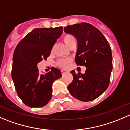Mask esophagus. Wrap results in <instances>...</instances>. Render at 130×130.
Returning a JSON list of instances; mask_svg holds the SVG:
<instances>
[{"instance_id":"1","label":"esophagus","mask_w":130,"mask_h":130,"mask_svg":"<svg viewBox=\"0 0 130 130\" xmlns=\"http://www.w3.org/2000/svg\"><path fill=\"white\" fill-rule=\"evenodd\" d=\"M67 72H68V71H67V70H61V73H62V74H65V73H67Z\"/></svg>"}]
</instances>
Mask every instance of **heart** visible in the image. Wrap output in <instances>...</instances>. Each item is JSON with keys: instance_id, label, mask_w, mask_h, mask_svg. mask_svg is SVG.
Returning a JSON list of instances; mask_svg holds the SVG:
<instances>
[{"instance_id": "b5f03b06", "label": "heart", "mask_w": 130, "mask_h": 130, "mask_svg": "<svg viewBox=\"0 0 130 130\" xmlns=\"http://www.w3.org/2000/svg\"><path fill=\"white\" fill-rule=\"evenodd\" d=\"M63 41L64 43L69 47L73 42H75V39L73 36L70 34H66L63 36ZM69 62V60L68 59L65 58H61L60 60H58V65L60 67L63 68H65L67 66L68 63Z\"/></svg>"}]
</instances>
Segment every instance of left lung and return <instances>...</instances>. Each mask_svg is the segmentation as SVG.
Listing matches in <instances>:
<instances>
[{"instance_id": "left-lung-1", "label": "left lung", "mask_w": 130, "mask_h": 130, "mask_svg": "<svg viewBox=\"0 0 130 130\" xmlns=\"http://www.w3.org/2000/svg\"><path fill=\"white\" fill-rule=\"evenodd\" d=\"M64 31L76 38L75 61L85 66L84 74L70 72L73 80L67 88L72 96L89 102L100 96L109 86L112 70V56L109 42L99 30L87 23L64 27Z\"/></svg>"}]
</instances>
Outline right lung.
<instances>
[{
    "instance_id": "right-lung-1",
    "label": "right lung",
    "mask_w": 130,
    "mask_h": 130,
    "mask_svg": "<svg viewBox=\"0 0 130 130\" xmlns=\"http://www.w3.org/2000/svg\"><path fill=\"white\" fill-rule=\"evenodd\" d=\"M62 26L36 28L28 34L16 46L13 55L11 75L17 94L30 107H42L52 96L53 82L61 77L59 69L40 75L37 64L46 60L58 39Z\"/></svg>"
}]
</instances>
